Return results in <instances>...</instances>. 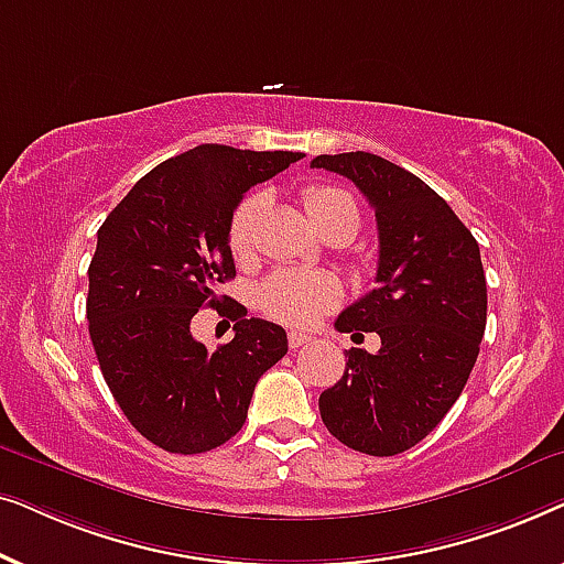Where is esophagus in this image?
Wrapping results in <instances>:
<instances>
[{
	"label": "esophagus",
	"mask_w": 564,
	"mask_h": 564,
	"mask_svg": "<svg viewBox=\"0 0 564 564\" xmlns=\"http://www.w3.org/2000/svg\"><path fill=\"white\" fill-rule=\"evenodd\" d=\"M288 344H290V349H300V346L311 344V336H307V334H300V330H290Z\"/></svg>",
	"instance_id": "obj_1"
}]
</instances>
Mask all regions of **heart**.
<instances>
[{
    "mask_svg": "<svg viewBox=\"0 0 564 564\" xmlns=\"http://www.w3.org/2000/svg\"><path fill=\"white\" fill-rule=\"evenodd\" d=\"M305 213L311 215L313 226L326 230L330 226H344L354 236L359 226V207L349 192L336 187H313L303 189ZM264 207V197L249 195L236 205L228 223V246L236 259L249 253L253 241V228H257L259 213ZM341 297L338 282L323 272H295L284 269L269 276L259 288V307L269 318L288 323V326H307L318 315L330 311Z\"/></svg>",
    "mask_w": 564,
    "mask_h": 564,
    "instance_id": "1",
    "label": "heart"
}]
</instances>
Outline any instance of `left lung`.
<instances>
[{"label":"left lung","mask_w":564,"mask_h":564,"mask_svg":"<svg viewBox=\"0 0 564 564\" xmlns=\"http://www.w3.org/2000/svg\"><path fill=\"white\" fill-rule=\"evenodd\" d=\"M313 169L357 184L380 238L377 288L336 328L380 336V351H346L344 377L323 390L326 429L349 449L392 457L438 426L465 390L488 321L480 246L419 176L375 153L315 156Z\"/></svg>","instance_id":"obj_1"}]
</instances>
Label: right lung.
Masks as SVG:
<instances>
[{"label": "right lung", "instance_id": "right-lung-1", "mask_svg": "<svg viewBox=\"0 0 564 564\" xmlns=\"http://www.w3.org/2000/svg\"><path fill=\"white\" fill-rule=\"evenodd\" d=\"M303 159L203 143L151 169L97 230L87 321L99 369L138 434L199 454L241 431L259 377L288 354L276 323L246 318L218 284L236 276L228 223L243 192ZM210 304L237 336L213 352L188 323Z\"/></svg>", "mask_w": 564, "mask_h": 564}]
</instances>
